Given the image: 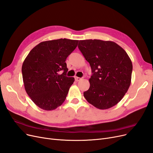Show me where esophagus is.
<instances>
[{"label": "esophagus", "instance_id": "obj_1", "mask_svg": "<svg viewBox=\"0 0 153 153\" xmlns=\"http://www.w3.org/2000/svg\"><path fill=\"white\" fill-rule=\"evenodd\" d=\"M75 81L78 82V81L81 80L82 78H79V77H77V76H75Z\"/></svg>", "mask_w": 153, "mask_h": 153}]
</instances>
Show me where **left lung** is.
<instances>
[{"label":"left lung","mask_w":153,"mask_h":153,"mask_svg":"<svg viewBox=\"0 0 153 153\" xmlns=\"http://www.w3.org/2000/svg\"><path fill=\"white\" fill-rule=\"evenodd\" d=\"M78 47L92 73L90 88L83 93L85 99L99 109L115 105L131 82L132 64L128 54L123 48L109 41L81 40Z\"/></svg>","instance_id":"obj_1"}]
</instances>
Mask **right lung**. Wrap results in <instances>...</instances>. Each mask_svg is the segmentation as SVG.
<instances>
[{"label":"right lung","instance_id":"1","mask_svg":"<svg viewBox=\"0 0 153 153\" xmlns=\"http://www.w3.org/2000/svg\"><path fill=\"white\" fill-rule=\"evenodd\" d=\"M78 42L65 38L41 42L24 59L22 66L24 88L39 108L52 111L65 100L75 81L73 77L66 76L68 69L65 61Z\"/></svg>","mask_w":153,"mask_h":153}]
</instances>
